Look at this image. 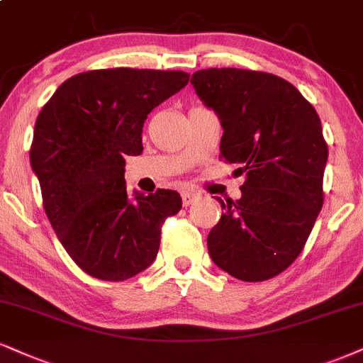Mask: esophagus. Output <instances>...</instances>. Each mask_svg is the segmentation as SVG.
<instances>
[{
  "label": "esophagus",
  "mask_w": 363,
  "mask_h": 363,
  "mask_svg": "<svg viewBox=\"0 0 363 363\" xmlns=\"http://www.w3.org/2000/svg\"><path fill=\"white\" fill-rule=\"evenodd\" d=\"M196 199H199V194H195V191H191V190H183L182 191V202H183V205H185V207H189L190 203H194Z\"/></svg>",
  "instance_id": "esophagus-1"
}]
</instances>
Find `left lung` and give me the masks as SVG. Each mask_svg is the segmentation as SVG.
Returning a JSON list of instances; mask_svg holds the SVG:
<instances>
[{
  "instance_id": "left-lung-1",
  "label": "left lung",
  "mask_w": 363,
  "mask_h": 363,
  "mask_svg": "<svg viewBox=\"0 0 363 363\" xmlns=\"http://www.w3.org/2000/svg\"><path fill=\"white\" fill-rule=\"evenodd\" d=\"M190 84L220 121V156L244 174L239 200L217 199L223 213L207 237L210 257L240 281L269 279L299 256L323 205L321 121L272 74L205 69Z\"/></svg>"
}]
</instances>
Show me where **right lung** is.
I'll return each instance as SVG.
<instances>
[{"mask_svg":"<svg viewBox=\"0 0 363 363\" xmlns=\"http://www.w3.org/2000/svg\"><path fill=\"white\" fill-rule=\"evenodd\" d=\"M189 84L182 70L102 69L67 79L40 111L30 163L53 230L82 271L124 281L150 267L174 190L129 195L126 156L143 153L147 114Z\"/></svg>","mask_w":363,"mask_h":363,"instance_id":"1","label":"right lung"}]
</instances>
